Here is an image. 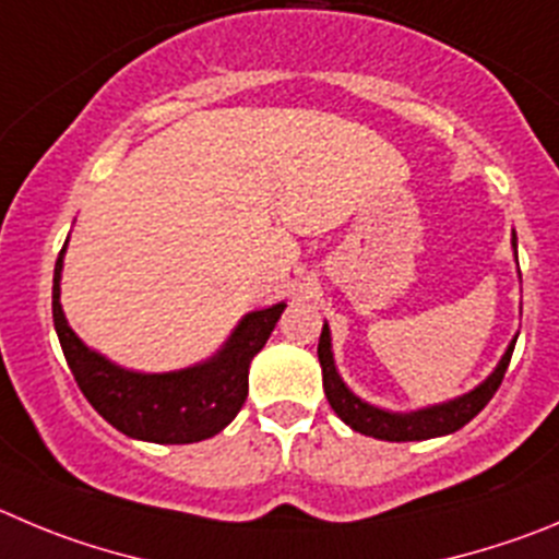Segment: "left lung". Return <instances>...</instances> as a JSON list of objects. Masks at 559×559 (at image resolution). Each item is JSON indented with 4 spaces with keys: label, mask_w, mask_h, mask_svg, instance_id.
Instances as JSON below:
<instances>
[{
    "label": "left lung",
    "mask_w": 559,
    "mask_h": 559,
    "mask_svg": "<svg viewBox=\"0 0 559 559\" xmlns=\"http://www.w3.org/2000/svg\"><path fill=\"white\" fill-rule=\"evenodd\" d=\"M513 250H519V242L510 239ZM515 264H519V255H515ZM515 338L508 344L504 356L499 358V364L493 367V372L483 380L479 385H474L472 391L461 394L455 400H447V403L427 405V408L416 411H385L380 405L367 403L356 394V391L347 389V383L338 374L336 361H333V347H331V328L328 322L322 325L320 333V347H317V356H320L322 367V389H325V397L331 403V408L336 411L338 419L347 427H353L361 436L380 438V441H427V438L450 436V432L461 430L463 425L474 419L485 405L491 403V397L497 394V389L502 385L504 372H508L510 356H513Z\"/></svg>",
    "instance_id": "obj_1"
}]
</instances>
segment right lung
<instances>
[{"mask_svg":"<svg viewBox=\"0 0 559 559\" xmlns=\"http://www.w3.org/2000/svg\"><path fill=\"white\" fill-rule=\"evenodd\" d=\"M55 264L51 317L66 361L87 403L123 436L151 444H195L231 425L248 397L250 361L273 333L286 304L248 311L212 358L174 372H134L91 350L60 306L62 259Z\"/></svg>","mask_w":559,"mask_h":559,"instance_id":"obj_1","label":"right lung"}]
</instances>
